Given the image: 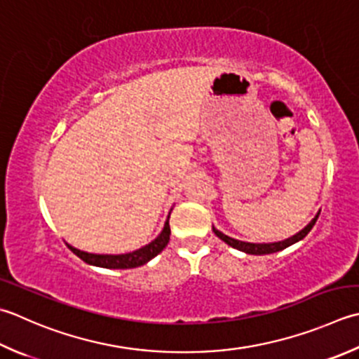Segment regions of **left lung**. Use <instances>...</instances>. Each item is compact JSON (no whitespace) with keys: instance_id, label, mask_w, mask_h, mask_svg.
<instances>
[{"instance_id":"1","label":"left lung","mask_w":359,"mask_h":359,"mask_svg":"<svg viewBox=\"0 0 359 359\" xmlns=\"http://www.w3.org/2000/svg\"><path fill=\"white\" fill-rule=\"evenodd\" d=\"M319 215H320V212H319L318 215H316V216L313 217V221H311L310 224H308V226H306L304 230H300L299 233H296V235L291 236V238H287V240L278 241V243H262V244H258V243H245V241L235 240V238H230V236H227V235H224L222 231H219V230L215 229V227H213V231H215V235H216L217 238H219V240H222L224 243H227V244L231 245V248H233V249L245 252V254H250V255H268V254H273V252L283 250V249H286V248H290V245L296 244L297 241L304 240V238H305L308 233H310V230L313 229L316 221H318Z\"/></svg>"}]
</instances>
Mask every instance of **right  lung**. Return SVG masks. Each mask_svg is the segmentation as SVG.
<instances>
[{
	"instance_id": "1",
	"label": "right lung",
	"mask_w": 359,
	"mask_h": 359,
	"mask_svg": "<svg viewBox=\"0 0 359 359\" xmlns=\"http://www.w3.org/2000/svg\"><path fill=\"white\" fill-rule=\"evenodd\" d=\"M170 235H171V229H170V216H168L165 227L156 240L143 245L142 249L129 252V254H121V255L88 254V252L76 249L69 244L67 245L73 254H76L82 259V262H86L91 266H97V268H105V269H132V268H138V266H143L147 262H151L154 257H157L160 252L166 248L168 243H170Z\"/></svg>"
}]
</instances>
